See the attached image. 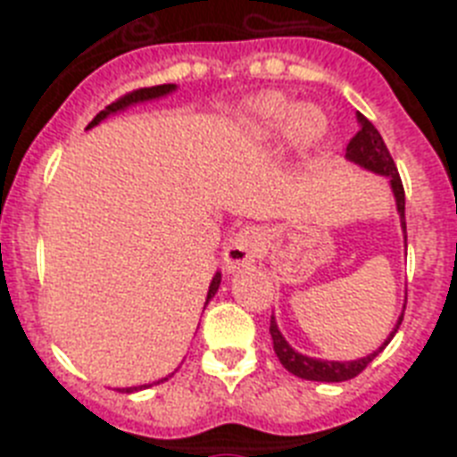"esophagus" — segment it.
Instances as JSON below:
<instances>
[{
    "label": "esophagus",
    "instance_id": "34e87169",
    "mask_svg": "<svg viewBox=\"0 0 457 457\" xmlns=\"http://www.w3.org/2000/svg\"><path fill=\"white\" fill-rule=\"evenodd\" d=\"M265 246V235L258 228H246L242 229L239 235L232 239V244L225 251V265L228 270H237L242 265L251 263L253 258H258V253L263 251Z\"/></svg>",
    "mask_w": 457,
    "mask_h": 457
}]
</instances>
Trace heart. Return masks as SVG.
<instances>
[{
	"label": "heart",
	"mask_w": 457,
	"mask_h": 457,
	"mask_svg": "<svg viewBox=\"0 0 457 457\" xmlns=\"http://www.w3.org/2000/svg\"><path fill=\"white\" fill-rule=\"evenodd\" d=\"M249 128L256 135L275 137L294 132L303 142H315L325 135V116L312 106H294L285 96L270 95L256 102L249 111Z\"/></svg>",
	"instance_id": "b5f03b06"
}]
</instances>
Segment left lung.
Segmentation results:
<instances>
[{"instance_id": "1", "label": "left lung", "mask_w": 457, "mask_h": 457, "mask_svg": "<svg viewBox=\"0 0 457 457\" xmlns=\"http://www.w3.org/2000/svg\"><path fill=\"white\" fill-rule=\"evenodd\" d=\"M358 132H355L351 142L346 145V156L355 163H361L362 168L368 170H375L379 175H386L391 179V189H394V196H396V206L398 213H401V225L405 229V192H403V182H401V175H398V168L391 158L389 149L384 145L382 135L377 132V128L370 123L368 118L358 113ZM403 315L398 318V325H401ZM396 325V329H398ZM396 329L391 332V337L396 334ZM270 337H272V348L278 353L279 362L285 365L292 375L301 377V379H311V382H346V379H353L368 368L370 362L375 361L377 353H382V348L391 341V337L384 341L382 346L377 348L375 353L365 355L361 361H351V362H337V361H318V358H308V355L296 353L289 344L285 341V337L279 334L278 325H275V318H270Z\"/></svg>"}]
</instances>
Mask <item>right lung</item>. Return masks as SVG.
Returning <instances> with one entry per match:
<instances>
[{
  "instance_id": "obj_1",
  "label": "right lung",
  "mask_w": 457,
  "mask_h": 457,
  "mask_svg": "<svg viewBox=\"0 0 457 457\" xmlns=\"http://www.w3.org/2000/svg\"><path fill=\"white\" fill-rule=\"evenodd\" d=\"M172 89H175V85H156V87H139V89H132V92H128V95H123V96H120V99H116V102H113V104H109V106H106V109H104V111H99V113H96L95 120H92V123L87 125V130H89V128H95V125L99 123V120H104V118L109 116V113H113V111L125 109V106H130V104L146 102V99H156V96L168 95V92H172ZM218 287H220V275H215L213 282H211V289H208L206 303H208V301H211V299H213L215 292H218ZM165 379H168V377H165ZM165 379H161V382H165ZM156 384H158V382H156ZM137 389H142V386H130V389H125V391L130 394V391H137Z\"/></svg>"
}]
</instances>
